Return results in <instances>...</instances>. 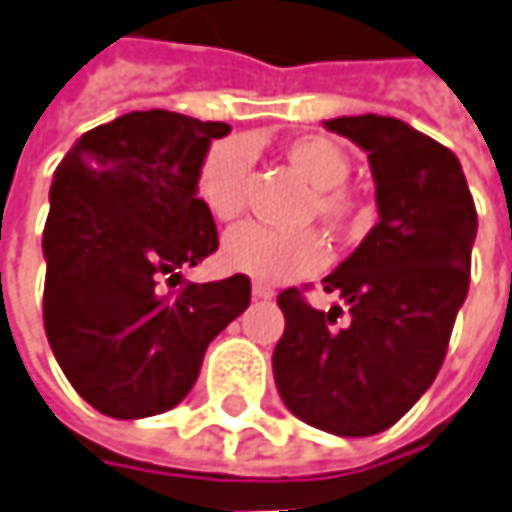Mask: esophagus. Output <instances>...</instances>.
Wrapping results in <instances>:
<instances>
[{
	"instance_id": "obj_1",
	"label": "esophagus",
	"mask_w": 512,
	"mask_h": 512,
	"mask_svg": "<svg viewBox=\"0 0 512 512\" xmlns=\"http://www.w3.org/2000/svg\"><path fill=\"white\" fill-rule=\"evenodd\" d=\"M252 294H255L257 300H272L274 289L272 286H266V283H255V286H252Z\"/></svg>"
}]
</instances>
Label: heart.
I'll list each match as a JSON object with an SVG mask.
<instances>
[{
    "instance_id": "b5f03b06",
    "label": "heart",
    "mask_w": 512,
    "mask_h": 512,
    "mask_svg": "<svg viewBox=\"0 0 512 512\" xmlns=\"http://www.w3.org/2000/svg\"><path fill=\"white\" fill-rule=\"evenodd\" d=\"M283 155L291 169L314 186L311 212L320 221L331 229H348L357 221V203L343 189L351 164L337 141L326 135H297L286 144ZM249 164L252 150L240 138L218 141L203 155L195 195L212 218L232 221L238 215ZM221 260L229 272L255 277L260 283H286L323 269L328 246L314 229L277 232L260 223H240L223 238Z\"/></svg>"
}]
</instances>
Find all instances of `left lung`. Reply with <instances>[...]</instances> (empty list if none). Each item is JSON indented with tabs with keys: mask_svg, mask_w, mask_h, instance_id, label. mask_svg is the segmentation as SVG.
Wrapping results in <instances>:
<instances>
[{
	"mask_svg": "<svg viewBox=\"0 0 512 512\" xmlns=\"http://www.w3.org/2000/svg\"><path fill=\"white\" fill-rule=\"evenodd\" d=\"M374 175L379 221L323 280L348 306L311 309L286 289L272 368L280 399L311 428L374 436L414 408L442 368L470 283L476 206L459 158L391 115H340Z\"/></svg>",
	"mask_w": 512,
	"mask_h": 512,
	"instance_id": "8db88e82",
	"label": "left lung"
}]
</instances>
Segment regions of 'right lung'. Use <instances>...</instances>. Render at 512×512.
<instances>
[{
    "mask_svg": "<svg viewBox=\"0 0 512 512\" xmlns=\"http://www.w3.org/2000/svg\"><path fill=\"white\" fill-rule=\"evenodd\" d=\"M229 130L133 110L81 135L53 172L42 238L47 343L101 414L144 419L175 408L206 345L252 300L246 274L164 291L218 249L195 181L209 144Z\"/></svg>",
    "mask_w": 512,
    "mask_h": 512,
    "instance_id": "right-lung-1",
    "label": "right lung"
}]
</instances>
